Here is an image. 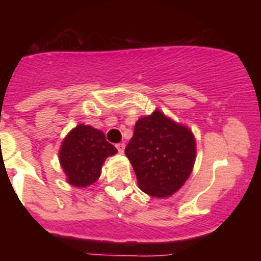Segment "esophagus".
I'll use <instances>...</instances> for the list:
<instances>
[{
  "label": "esophagus",
  "mask_w": 261,
  "mask_h": 261,
  "mask_svg": "<svg viewBox=\"0 0 261 261\" xmlns=\"http://www.w3.org/2000/svg\"><path fill=\"white\" fill-rule=\"evenodd\" d=\"M116 148H118L119 153L122 154L125 151V143H118V145H116Z\"/></svg>",
  "instance_id": "obj_1"
}]
</instances>
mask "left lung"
<instances>
[{
	"label": "left lung",
	"mask_w": 261,
	"mask_h": 261,
	"mask_svg": "<svg viewBox=\"0 0 261 261\" xmlns=\"http://www.w3.org/2000/svg\"><path fill=\"white\" fill-rule=\"evenodd\" d=\"M139 187L149 196L168 197L193 172L196 143L193 133L160 110L142 116L125 148Z\"/></svg>",
	"instance_id": "8db88e82"
}]
</instances>
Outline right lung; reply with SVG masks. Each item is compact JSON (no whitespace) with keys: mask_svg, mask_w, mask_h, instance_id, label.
Here are the masks:
<instances>
[{"mask_svg":"<svg viewBox=\"0 0 261 261\" xmlns=\"http://www.w3.org/2000/svg\"><path fill=\"white\" fill-rule=\"evenodd\" d=\"M118 152L100 130L80 124L65 137L59 160L68 184L86 188L98 180L104 161Z\"/></svg>","mask_w":261,"mask_h":261,"instance_id":"obj_1","label":"right lung"}]
</instances>
